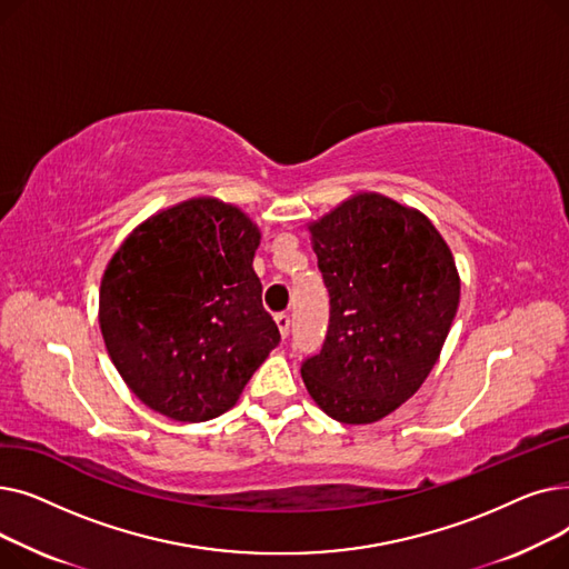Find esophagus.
I'll return each instance as SVG.
<instances>
[{"mask_svg":"<svg viewBox=\"0 0 569 569\" xmlns=\"http://www.w3.org/2000/svg\"><path fill=\"white\" fill-rule=\"evenodd\" d=\"M274 320H277V327H279L281 337L286 339V337H288V332H290V316H288V313H277V316H274Z\"/></svg>","mask_w":569,"mask_h":569,"instance_id":"obj_1","label":"esophagus"}]
</instances>
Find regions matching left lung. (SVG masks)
Instances as JSON below:
<instances>
[{
	"mask_svg": "<svg viewBox=\"0 0 569 569\" xmlns=\"http://www.w3.org/2000/svg\"><path fill=\"white\" fill-rule=\"evenodd\" d=\"M330 327L302 365L316 406L341 425H371L420 390L459 309L455 256L420 209L373 191L307 223Z\"/></svg>",
	"mask_w": 569,
	"mask_h": 569,
	"instance_id": "obj_1",
	"label": "left lung"
}]
</instances>
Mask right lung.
Here are the masks:
<instances>
[{
	"label": "right lung",
	"instance_id": "add662e5",
	"mask_svg": "<svg viewBox=\"0 0 569 569\" xmlns=\"http://www.w3.org/2000/svg\"><path fill=\"white\" fill-rule=\"evenodd\" d=\"M260 228L237 204L189 198L138 223L108 260L99 325L129 390L174 422L230 410L279 346L253 272Z\"/></svg>",
	"mask_w": 569,
	"mask_h": 569
}]
</instances>
